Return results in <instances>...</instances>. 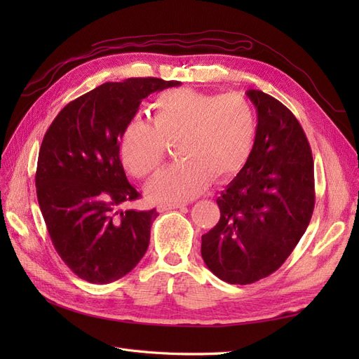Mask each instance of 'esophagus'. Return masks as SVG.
Here are the masks:
<instances>
[{
  "instance_id": "obj_1",
  "label": "esophagus",
  "mask_w": 359,
  "mask_h": 359,
  "mask_svg": "<svg viewBox=\"0 0 359 359\" xmlns=\"http://www.w3.org/2000/svg\"><path fill=\"white\" fill-rule=\"evenodd\" d=\"M186 203H168V205H160L158 211H170V210H178V208H184Z\"/></svg>"
}]
</instances>
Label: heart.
Returning a JSON list of instances; mask_svg holds the SVG:
<instances>
[{
    "mask_svg": "<svg viewBox=\"0 0 359 359\" xmlns=\"http://www.w3.org/2000/svg\"><path fill=\"white\" fill-rule=\"evenodd\" d=\"M255 135L253 111L241 95L172 90L156 100L153 126L142 119L126 126L119 154L130 173L145 178L165 160L166 144L178 140L182 161L157 173L145 193L151 202L180 203L198 198L212 177H235L252 153Z\"/></svg>",
    "mask_w": 359,
    "mask_h": 359,
    "instance_id": "b5f03b06",
    "label": "heart"
}]
</instances>
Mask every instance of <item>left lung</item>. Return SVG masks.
<instances>
[{"label":"left lung","instance_id":"left-lung-1","mask_svg":"<svg viewBox=\"0 0 359 359\" xmlns=\"http://www.w3.org/2000/svg\"><path fill=\"white\" fill-rule=\"evenodd\" d=\"M253 149L217 198L220 220L202 235L201 253L214 276L250 285L273 274L306 232L314 208V166L306 133L287 107L259 90Z\"/></svg>","mask_w":359,"mask_h":359}]
</instances>
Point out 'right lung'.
Listing matches in <instances>:
<instances>
[{
	"label": "right lung",
	"mask_w": 359,
	"mask_h": 359,
	"mask_svg": "<svg viewBox=\"0 0 359 359\" xmlns=\"http://www.w3.org/2000/svg\"><path fill=\"white\" fill-rule=\"evenodd\" d=\"M177 82H106L53 119L39 153L36 187L53 247L73 273L95 285L128 274L144 257L156 210H121L139 198L119 160V139L145 97Z\"/></svg>",
	"instance_id": "right-lung-1"
}]
</instances>
